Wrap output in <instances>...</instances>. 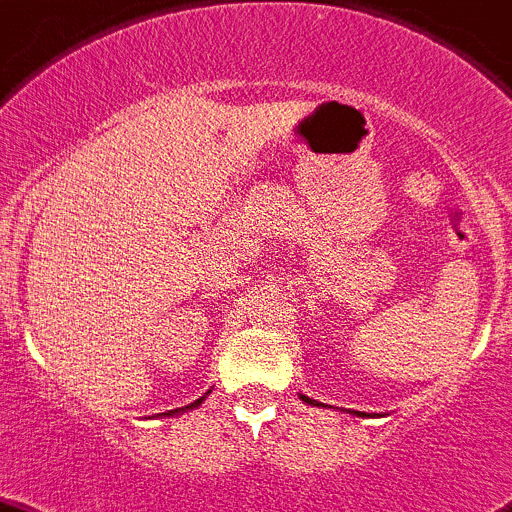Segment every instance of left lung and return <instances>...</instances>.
<instances>
[{
    "mask_svg": "<svg viewBox=\"0 0 512 512\" xmlns=\"http://www.w3.org/2000/svg\"><path fill=\"white\" fill-rule=\"evenodd\" d=\"M300 399H303V402H305V404H318V402H315V399L305 397V394H300ZM318 407H320V404H318ZM357 416H370V414H365V412H357Z\"/></svg>",
    "mask_w": 512,
    "mask_h": 512,
    "instance_id": "obj_1",
    "label": "left lung"
}]
</instances>
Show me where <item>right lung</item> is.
Returning <instances> with one entry per match:
<instances>
[{"instance_id":"1","label":"right lung","mask_w":512,"mask_h":512,"mask_svg":"<svg viewBox=\"0 0 512 512\" xmlns=\"http://www.w3.org/2000/svg\"><path fill=\"white\" fill-rule=\"evenodd\" d=\"M202 402H204V397H199V399H197V402L187 404V407H182V409H172V412H170V414H167V416H172V414H177V412H184V409H194V407H199V404H202Z\"/></svg>"}]
</instances>
